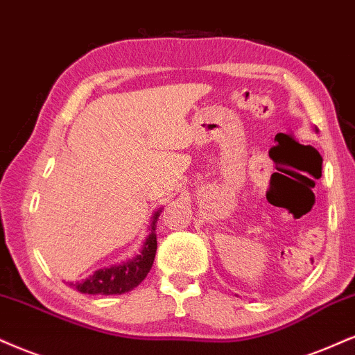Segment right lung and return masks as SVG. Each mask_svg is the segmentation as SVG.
Masks as SVG:
<instances>
[{"label": "right lung", "mask_w": 355, "mask_h": 355, "mask_svg": "<svg viewBox=\"0 0 355 355\" xmlns=\"http://www.w3.org/2000/svg\"><path fill=\"white\" fill-rule=\"evenodd\" d=\"M160 211L153 215L150 225V234L145 240V245L130 261L117 264V266L104 268V270H97L94 275L85 277L78 283H69L72 288L78 289L79 293L84 294H101V296H110V294H123L129 293L137 288L145 276L150 271L153 259L157 253V220H159Z\"/></svg>", "instance_id": "right-lung-1"}]
</instances>
